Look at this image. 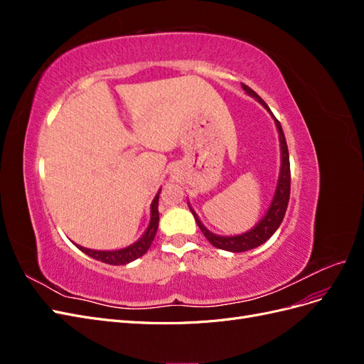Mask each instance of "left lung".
<instances>
[{
    "label": "left lung",
    "instance_id": "obj_1",
    "mask_svg": "<svg viewBox=\"0 0 364 364\" xmlns=\"http://www.w3.org/2000/svg\"><path fill=\"white\" fill-rule=\"evenodd\" d=\"M241 86H243V90L249 95L255 97L257 100L267 109V111H270L269 106L266 105V102H264L255 91L250 90V87L245 83H241ZM273 118H274V115H273ZM274 123H277V127H278V132H279V141H281V158H282L281 159L282 161L281 174H279V181H278V186H277V193H274V197H273V202L269 208L267 214L264 215L261 222L252 230H249V232H246L243 235L220 237V235H214L213 232H209V230L200 223L199 217H197L196 213L191 209L197 226L200 228V230H202L203 235L206 237L209 243H211L217 249H223V250H229V252H245V250H250L253 247L261 246L264 241L269 240L274 234V230L279 228L282 218L285 215V211H287V205H289V200H290V158H289L287 141H285L281 123L277 118H274Z\"/></svg>",
    "mask_w": 364,
    "mask_h": 364
}]
</instances>
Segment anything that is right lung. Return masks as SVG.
<instances>
[{
    "instance_id": "1",
    "label": "right lung",
    "mask_w": 364,
    "mask_h": 364,
    "mask_svg": "<svg viewBox=\"0 0 364 364\" xmlns=\"http://www.w3.org/2000/svg\"><path fill=\"white\" fill-rule=\"evenodd\" d=\"M158 200H159V193L156 194L155 199L151 202V217H150V225L147 230L144 232L136 243H134L129 247L119 249V250H112V252H105V250H92V249H86L82 246H77L82 252H85L86 255H90L94 259H98L106 264H112V266H121V264H127L130 261H134L139 257L144 255V253L149 250V247L153 243V238L156 235L158 225H159V213H158Z\"/></svg>"
}]
</instances>
